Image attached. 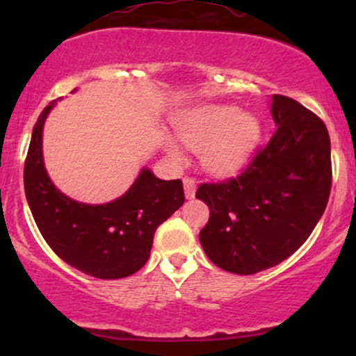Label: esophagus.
<instances>
[{"label": "esophagus", "mask_w": 356, "mask_h": 356, "mask_svg": "<svg viewBox=\"0 0 356 356\" xmlns=\"http://www.w3.org/2000/svg\"><path fill=\"white\" fill-rule=\"evenodd\" d=\"M184 191H186V197L192 199L195 194V181L192 177H184Z\"/></svg>", "instance_id": "1"}]
</instances>
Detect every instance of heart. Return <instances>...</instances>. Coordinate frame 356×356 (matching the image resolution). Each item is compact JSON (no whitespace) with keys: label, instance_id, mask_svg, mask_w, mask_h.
I'll return each instance as SVG.
<instances>
[{"label":"heart","instance_id":"heart-1","mask_svg":"<svg viewBox=\"0 0 356 356\" xmlns=\"http://www.w3.org/2000/svg\"><path fill=\"white\" fill-rule=\"evenodd\" d=\"M174 130L184 144L199 149L204 169L216 175L239 172L263 137L259 118L232 104H206L184 110L174 118ZM164 149L170 157L182 159L174 138H164Z\"/></svg>","mask_w":356,"mask_h":356}]
</instances>
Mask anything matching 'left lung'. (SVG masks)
Returning <instances> with one entry per match:
<instances>
[{
	"mask_svg": "<svg viewBox=\"0 0 356 356\" xmlns=\"http://www.w3.org/2000/svg\"><path fill=\"white\" fill-rule=\"evenodd\" d=\"M276 132L243 174L201 184L209 207L199 232L204 252L224 271L254 275L276 266L309 238L332 189L326 125L296 100L271 97Z\"/></svg>",
	"mask_w": 356,
	"mask_h": 356,
	"instance_id": "8db88e82",
	"label": "left lung"
}]
</instances>
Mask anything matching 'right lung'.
<instances>
[{
    "label": "right lung",
    "instance_id": "add662e5",
    "mask_svg": "<svg viewBox=\"0 0 356 356\" xmlns=\"http://www.w3.org/2000/svg\"><path fill=\"white\" fill-rule=\"evenodd\" d=\"M55 104L40 113L24 162V194L36 226L56 256L85 275L100 280L134 275L149 259L155 229L186 201L182 182L162 181L144 167L115 201L85 204L65 195L43 162V125Z\"/></svg>",
    "mask_w": 356,
    "mask_h": 356
}]
</instances>
